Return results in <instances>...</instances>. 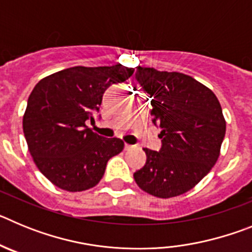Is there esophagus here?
<instances>
[{"label":"esophagus","mask_w":252,"mask_h":252,"mask_svg":"<svg viewBox=\"0 0 252 252\" xmlns=\"http://www.w3.org/2000/svg\"><path fill=\"white\" fill-rule=\"evenodd\" d=\"M133 149H135V146H133V145H128V144H125V150H126V151L133 150Z\"/></svg>","instance_id":"34e87169"}]
</instances>
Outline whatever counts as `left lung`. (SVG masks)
Returning a JSON list of instances; mask_svg holds the SVG:
<instances>
[{
  "label": "left lung",
  "mask_w": 252,
  "mask_h": 252,
  "mask_svg": "<svg viewBox=\"0 0 252 252\" xmlns=\"http://www.w3.org/2000/svg\"><path fill=\"white\" fill-rule=\"evenodd\" d=\"M135 79L151 98L153 124L161 128V148L144 149L146 162L133 173L135 182L155 197L183 194L220 157L226 133L221 104L209 88L183 73L137 66Z\"/></svg>",
  "instance_id": "8db88e82"
}]
</instances>
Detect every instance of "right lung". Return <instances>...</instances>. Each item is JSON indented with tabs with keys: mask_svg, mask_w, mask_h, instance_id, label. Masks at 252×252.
<instances>
[{
	"mask_svg": "<svg viewBox=\"0 0 252 252\" xmlns=\"http://www.w3.org/2000/svg\"><path fill=\"white\" fill-rule=\"evenodd\" d=\"M132 73L133 68L121 64L73 66L35 86L22 128L31 157L51 183L68 192H81L99 183L107 161L124 150V141L99 136L86 122H94L104 91Z\"/></svg>",
	"mask_w": 252,
	"mask_h": 252,
	"instance_id": "obj_1",
	"label": "right lung"
}]
</instances>
